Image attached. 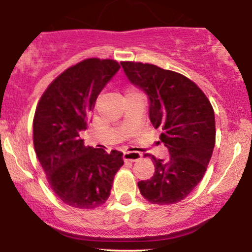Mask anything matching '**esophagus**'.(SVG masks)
I'll use <instances>...</instances> for the list:
<instances>
[{
	"label": "esophagus",
	"mask_w": 252,
	"mask_h": 252,
	"mask_svg": "<svg viewBox=\"0 0 252 252\" xmlns=\"http://www.w3.org/2000/svg\"><path fill=\"white\" fill-rule=\"evenodd\" d=\"M141 158H142V155L136 152H128L123 154L124 161H130V162H135V161L141 160Z\"/></svg>",
	"instance_id": "1"
}]
</instances>
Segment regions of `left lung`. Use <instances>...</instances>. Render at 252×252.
Masks as SVG:
<instances>
[{
  "label": "left lung",
  "instance_id": "8db88e82",
  "mask_svg": "<svg viewBox=\"0 0 252 252\" xmlns=\"http://www.w3.org/2000/svg\"><path fill=\"white\" fill-rule=\"evenodd\" d=\"M132 85L149 98V118L160 129L169 160L152 156L155 173L138 182L147 200L158 205L181 201L206 172L216 143L215 111L195 83L178 72L152 63L122 62ZM150 156V155H149Z\"/></svg>",
  "mask_w": 252,
  "mask_h": 252
}]
</instances>
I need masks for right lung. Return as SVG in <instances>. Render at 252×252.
<instances>
[{
    "mask_svg": "<svg viewBox=\"0 0 252 252\" xmlns=\"http://www.w3.org/2000/svg\"><path fill=\"white\" fill-rule=\"evenodd\" d=\"M121 66L116 60L90 58L71 66L50 84L33 121L34 148L52 190L77 209H94L109 198L122 153L86 147V130L96 99Z\"/></svg>",
    "mask_w": 252,
    "mask_h": 252,
    "instance_id": "right-lung-1",
    "label": "right lung"
}]
</instances>
